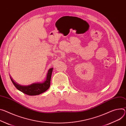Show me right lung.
Instances as JSON below:
<instances>
[{"label": "right lung", "instance_id": "obj_1", "mask_svg": "<svg viewBox=\"0 0 126 126\" xmlns=\"http://www.w3.org/2000/svg\"><path fill=\"white\" fill-rule=\"evenodd\" d=\"M53 69V68H52L49 70L47 76V79L44 82L32 83L28 86L19 85L15 82L10 77V78L15 87L18 90L21 91L22 93L29 95H37L44 93L50 87Z\"/></svg>", "mask_w": 126, "mask_h": 126}]
</instances>
